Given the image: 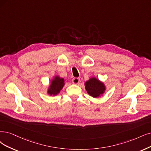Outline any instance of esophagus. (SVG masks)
I'll return each instance as SVG.
<instances>
[{
	"label": "esophagus",
	"instance_id": "1",
	"mask_svg": "<svg viewBox=\"0 0 151 151\" xmlns=\"http://www.w3.org/2000/svg\"><path fill=\"white\" fill-rule=\"evenodd\" d=\"M80 81V80L79 78H73V80H72V82L75 85L78 84Z\"/></svg>",
	"mask_w": 151,
	"mask_h": 151
}]
</instances>
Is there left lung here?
Returning <instances> with one entry per match:
<instances>
[{"mask_svg": "<svg viewBox=\"0 0 151 151\" xmlns=\"http://www.w3.org/2000/svg\"><path fill=\"white\" fill-rule=\"evenodd\" d=\"M85 88L88 93L93 98L99 97L105 90L103 83L95 78H92L85 83Z\"/></svg>", "mask_w": 151, "mask_h": 151, "instance_id": "8db88e82", "label": "left lung"}]
</instances>
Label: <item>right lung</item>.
I'll return each mask as SVG.
<instances>
[{
    "label": "right lung",
    "instance_id": "add662e5",
    "mask_svg": "<svg viewBox=\"0 0 151 151\" xmlns=\"http://www.w3.org/2000/svg\"><path fill=\"white\" fill-rule=\"evenodd\" d=\"M65 85V80L63 78H60L58 76L55 77L54 80L52 81L50 86L48 93L50 95H56L60 93Z\"/></svg>",
    "mask_w": 151,
    "mask_h": 151
}]
</instances>
